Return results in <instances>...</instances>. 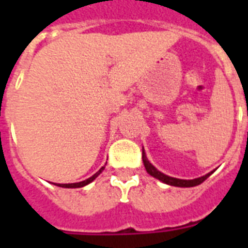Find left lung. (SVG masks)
<instances>
[{
	"label": "left lung",
	"instance_id": "1",
	"mask_svg": "<svg viewBox=\"0 0 248 248\" xmlns=\"http://www.w3.org/2000/svg\"><path fill=\"white\" fill-rule=\"evenodd\" d=\"M143 163H144V166H145V170H147V172L149 173V175H152V176L155 177V179H158V180H161L162 183H165V184L173 185V186H180V188H190V186L200 185L201 183H203V181L206 180V179H207V177L210 176L212 172H214V171H211V172L206 173L204 176L197 177V179H193V180H183V179L171 177V176H169V175H165V173H162L161 171H158V170L155 169V166L152 165V163L148 161L144 149H143Z\"/></svg>",
	"mask_w": 248,
	"mask_h": 248
}]
</instances>
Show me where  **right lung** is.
<instances>
[{
  "instance_id": "right-lung-1",
  "label": "right lung",
  "mask_w": 248,
  "mask_h": 248,
  "mask_svg": "<svg viewBox=\"0 0 248 248\" xmlns=\"http://www.w3.org/2000/svg\"><path fill=\"white\" fill-rule=\"evenodd\" d=\"M103 170H104V167H101L96 173H93V176L89 177V179H86V180L83 181H79V183H72V184H58V186H62V188H81V186H85V185L90 184L91 181L95 180V179L100 175Z\"/></svg>"
}]
</instances>
